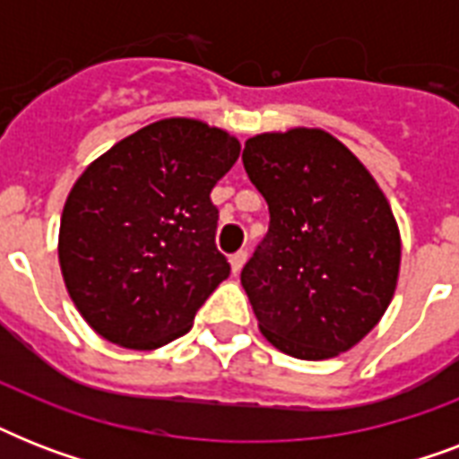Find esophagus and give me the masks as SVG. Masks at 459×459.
<instances>
[{"label": "esophagus", "mask_w": 459, "mask_h": 459, "mask_svg": "<svg viewBox=\"0 0 459 459\" xmlns=\"http://www.w3.org/2000/svg\"><path fill=\"white\" fill-rule=\"evenodd\" d=\"M229 262H230V272H233V276H238V273H240V269L245 266V262H247V252L245 250L236 252V255H233Z\"/></svg>", "instance_id": "obj_1"}]
</instances>
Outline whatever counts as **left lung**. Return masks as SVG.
<instances>
[{
	"instance_id": "8db88e82",
	"label": "left lung",
	"mask_w": 459,
	"mask_h": 459,
	"mask_svg": "<svg viewBox=\"0 0 459 459\" xmlns=\"http://www.w3.org/2000/svg\"><path fill=\"white\" fill-rule=\"evenodd\" d=\"M245 171L269 233L240 273L259 331L298 359H328L377 326L400 273V230L367 166L321 128L262 133Z\"/></svg>"
}]
</instances>
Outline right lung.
<instances>
[{
	"mask_svg": "<svg viewBox=\"0 0 459 459\" xmlns=\"http://www.w3.org/2000/svg\"><path fill=\"white\" fill-rule=\"evenodd\" d=\"M240 157L230 133L161 118L97 157L61 212L59 266L88 326L128 350L190 331L230 266L209 193Z\"/></svg>",
	"mask_w": 459,
	"mask_h": 459,
	"instance_id": "obj_1",
	"label": "right lung"
}]
</instances>
